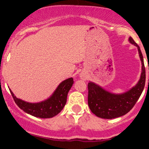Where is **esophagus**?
Returning <instances> with one entry per match:
<instances>
[{
	"instance_id": "esophagus-1",
	"label": "esophagus",
	"mask_w": 149,
	"mask_h": 149,
	"mask_svg": "<svg viewBox=\"0 0 149 149\" xmlns=\"http://www.w3.org/2000/svg\"><path fill=\"white\" fill-rule=\"evenodd\" d=\"M80 77H81V78L83 79V80H86V74H81Z\"/></svg>"
}]
</instances>
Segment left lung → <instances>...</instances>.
Here are the masks:
<instances>
[{"mask_svg":"<svg viewBox=\"0 0 149 149\" xmlns=\"http://www.w3.org/2000/svg\"><path fill=\"white\" fill-rule=\"evenodd\" d=\"M129 42L137 47L142 63L140 78L134 87L121 94L110 93L98 84L89 81L88 84V105L92 113L96 116L112 119L125 115L134 107L143 93L146 84V68L143 56L139 45L134 39L130 37Z\"/></svg>","mask_w":149,"mask_h":149,"instance_id":"8db88e82","label":"left lung"}]
</instances>
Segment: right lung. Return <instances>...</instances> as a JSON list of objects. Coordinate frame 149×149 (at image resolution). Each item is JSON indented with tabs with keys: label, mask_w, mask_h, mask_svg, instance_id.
<instances>
[{
	"label": "right lung",
	"mask_w": 149,
	"mask_h": 149,
	"mask_svg": "<svg viewBox=\"0 0 149 149\" xmlns=\"http://www.w3.org/2000/svg\"><path fill=\"white\" fill-rule=\"evenodd\" d=\"M73 84L72 77L66 79L59 84L53 94L48 99L37 103H30L16 98L10 89V91L15 104L23 111L33 116L48 119L55 116L61 112L66 104L68 93Z\"/></svg>",
	"instance_id": "add662e5"
}]
</instances>
